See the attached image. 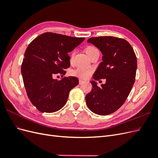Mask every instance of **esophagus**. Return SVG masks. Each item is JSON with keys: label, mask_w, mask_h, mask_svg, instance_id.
I'll return each instance as SVG.
<instances>
[{"label": "esophagus", "mask_w": 158, "mask_h": 158, "mask_svg": "<svg viewBox=\"0 0 158 158\" xmlns=\"http://www.w3.org/2000/svg\"><path fill=\"white\" fill-rule=\"evenodd\" d=\"M84 82V81L83 80L79 79V84H82Z\"/></svg>", "instance_id": "obj_1"}]
</instances>
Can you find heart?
I'll return each instance as SVG.
<instances>
[{"instance_id": "heart-1", "label": "heart", "mask_w": 158, "mask_h": 158, "mask_svg": "<svg viewBox=\"0 0 158 158\" xmlns=\"http://www.w3.org/2000/svg\"><path fill=\"white\" fill-rule=\"evenodd\" d=\"M85 51L87 53V55L90 57L94 53H95V52H98V50L97 48H95V47L94 46H88L86 48H85ZM74 53H75L74 51H73L71 53L70 60H73ZM92 69L82 68V67L77 68L76 69L71 71V74L73 76H78V77H79L80 78H82V79L88 78L90 76V74H92Z\"/></svg>"}]
</instances>
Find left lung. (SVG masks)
Masks as SVG:
<instances>
[{
  "instance_id": "8db88e82",
  "label": "left lung",
  "mask_w": 158,
  "mask_h": 158,
  "mask_svg": "<svg viewBox=\"0 0 158 158\" xmlns=\"http://www.w3.org/2000/svg\"><path fill=\"white\" fill-rule=\"evenodd\" d=\"M101 51L102 60L91 81L92 89L85 95L88 107L99 115L115 112L125 103L135 83L137 59L132 46L125 40L113 36L89 38ZM106 79L99 87L95 80Z\"/></svg>"
}]
</instances>
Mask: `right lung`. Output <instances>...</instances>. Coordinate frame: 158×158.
<instances>
[{
  "mask_svg": "<svg viewBox=\"0 0 158 158\" xmlns=\"http://www.w3.org/2000/svg\"><path fill=\"white\" fill-rule=\"evenodd\" d=\"M85 40L47 32L27 46L21 66L23 84L28 98L42 113L59 111L66 104L70 91L78 84L76 77H63L70 67L68 52ZM60 74L63 78L54 79Z\"/></svg>",
  "mask_w": 158,
  "mask_h": 158,
  "instance_id": "add662e5",
  "label": "right lung"
}]
</instances>
